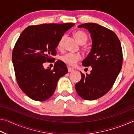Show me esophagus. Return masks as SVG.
Returning <instances> with one entry per match:
<instances>
[{
	"instance_id": "34e87169",
	"label": "esophagus",
	"mask_w": 134,
	"mask_h": 134,
	"mask_svg": "<svg viewBox=\"0 0 134 134\" xmlns=\"http://www.w3.org/2000/svg\"><path fill=\"white\" fill-rule=\"evenodd\" d=\"M73 69H71V67H68V71L69 72H72V71H73Z\"/></svg>"
}]
</instances>
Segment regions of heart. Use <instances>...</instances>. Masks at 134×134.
Returning a JSON list of instances; mask_svg holds the SVG:
<instances>
[{
  "label": "heart",
  "instance_id": "heart-1",
  "mask_svg": "<svg viewBox=\"0 0 134 134\" xmlns=\"http://www.w3.org/2000/svg\"><path fill=\"white\" fill-rule=\"evenodd\" d=\"M74 36L77 42L81 45L85 44L87 41L88 37L86 34L82 31L77 30L74 32ZM65 38V36H63L59 41L57 47L58 48H62L63 44V41ZM81 59V55L80 54H72L67 53L61 57V60L62 62L70 66H73L76 63Z\"/></svg>",
  "mask_w": 134,
  "mask_h": 134
}]
</instances>
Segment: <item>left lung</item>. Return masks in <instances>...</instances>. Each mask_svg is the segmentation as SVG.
Masks as SVG:
<instances>
[{
	"instance_id": "8db88e82",
	"label": "left lung",
	"mask_w": 134,
	"mask_h": 134,
	"mask_svg": "<svg viewBox=\"0 0 134 134\" xmlns=\"http://www.w3.org/2000/svg\"><path fill=\"white\" fill-rule=\"evenodd\" d=\"M91 34L92 47L83 61L85 67L92 66L90 74L81 72L80 81L75 89L81 98L93 100L109 91L122 69L123 55L121 42L114 32L94 23L78 26Z\"/></svg>"
}]
</instances>
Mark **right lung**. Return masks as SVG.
I'll return each instance as SVG.
<instances>
[{"label": "right lung", "mask_w": 134, "mask_h": 134, "mask_svg": "<svg viewBox=\"0 0 134 134\" xmlns=\"http://www.w3.org/2000/svg\"><path fill=\"white\" fill-rule=\"evenodd\" d=\"M74 24H44L28 26L22 31L12 51V62L18 86L31 99L44 101L53 94L58 79L68 72L60 60L54 69L44 67L54 63L59 41Z\"/></svg>", "instance_id": "1"}]
</instances>
